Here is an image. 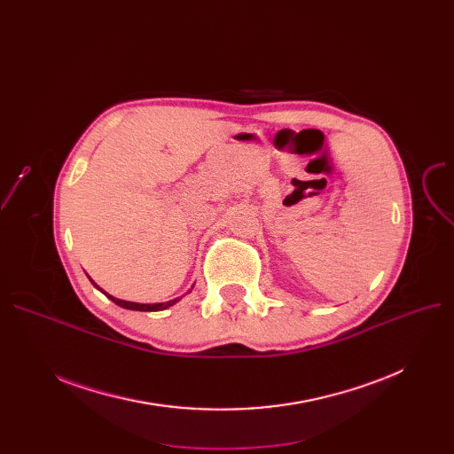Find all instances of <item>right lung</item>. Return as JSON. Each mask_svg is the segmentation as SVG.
Returning a JSON list of instances; mask_svg holds the SVG:
<instances>
[{"instance_id":"1","label":"right lung","mask_w":454,"mask_h":454,"mask_svg":"<svg viewBox=\"0 0 454 454\" xmlns=\"http://www.w3.org/2000/svg\"><path fill=\"white\" fill-rule=\"evenodd\" d=\"M95 285V283H93ZM95 287H98V285H95ZM106 294V293H105ZM115 305H119V307H125V309H132V311H163V309H167V307H171L173 303H176L178 300H171V301H165V303H134V301H125V300H117V298H114V296H110V294H106Z\"/></svg>"}]
</instances>
